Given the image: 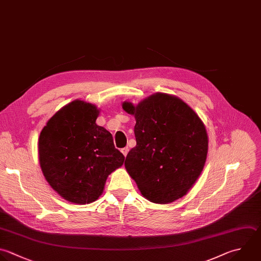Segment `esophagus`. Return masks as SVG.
Masks as SVG:
<instances>
[{
	"instance_id": "obj_1",
	"label": "esophagus",
	"mask_w": 261,
	"mask_h": 261,
	"mask_svg": "<svg viewBox=\"0 0 261 261\" xmlns=\"http://www.w3.org/2000/svg\"><path fill=\"white\" fill-rule=\"evenodd\" d=\"M121 153L124 155V157L127 155V153H128V148L127 147H125V148H122L121 149Z\"/></svg>"
}]
</instances>
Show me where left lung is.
Returning <instances> with one entry per match:
<instances>
[{
    "label": "left lung",
    "mask_w": 261,
    "mask_h": 261,
    "mask_svg": "<svg viewBox=\"0 0 261 261\" xmlns=\"http://www.w3.org/2000/svg\"><path fill=\"white\" fill-rule=\"evenodd\" d=\"M136 118L137 146L125 159L126 171L149 201L168 204L184 197L201 174L208 152L202 120L179 98L156 93L122 104Z\"/></svg>",
    "instance_id": "left-lung-1"
}]
</instances>
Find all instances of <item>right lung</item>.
I'll return each instance as SVG.
<instances>
[{
    "instance_id": "add662e5",
    "label": "right lung",
    "mask_w": 261,
    "mask_h": 261,
    "mask_svg": "<svg viewBox=\"0 0 261 261\" xmlns=\"http://www.w3.org/2000/svg\"><path fill=\"white\" fill-rule=\"evenodd\" d=\"M99 110L75 100L53 115L39 138V159L49 185L65 200L89 204L103 193L124 156L112 135L96 123Z\"/></svg>"
}]
</instances>
